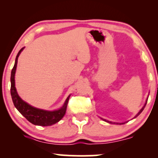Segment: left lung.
Instances as JSON below:
<instances>
[{"label":"left lung","instance_id":"obj_1","mask_svg":"<svg viewBox=\"0 0 158 158\" xmlns=\"http://www.w3.org/2000/svg\"><path fill=\"white\" fill-rule=\"evenodd\" d=\"M148 97H147V99H146V102H145V104H144V106H143V108H141L140 110H139V111L138 112V113H137V114H136L135 115V117H134L133 119H135V118H136V117H137V116H139V114H141V112L143 111V109H144V108L145 107H146V103H147V101H148ZM101 118V117H100ZM102 119V120H104V121H106V122H107V123H111V124H117V125H122V124H125V123H126L127 122H125V123H114V122H111V121H109V120H107V119H102V118H101Z\"/></svg>","mask_w":158,"mask_h":158}]
</instances>
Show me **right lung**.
I'll return each mask as SVG.
<instances>
[{
  "instance_id": "obj_1",
  "label": "right lung",
  "mask_w": 158,
  "mask_h": 158,
  "mask_svg": "<svg viewBox=\"0 0 158 158\" xmlns=\"http://www.w3.org/2000/svg\"><path fill=\"white\" fill-rule=\"evenodd\" d=\"M24 48H21L20 51L16 56L15 64L11 72V96H12V102L14 106L17 110L21 113L23 117L26 118L29 122L32 123L35 126H50L55 124L60 121L66 113L67 106L70 99V95H69L66 99L65 102L62 106L59 109L54 110H48L44 109H40V108H35L30 106V104L23 101L21 97H19L18 94L17 90L15 88V76L16 72V68H17L18 59H19L20 54L22 52Z\"/></svg>"
}]
</instances>
